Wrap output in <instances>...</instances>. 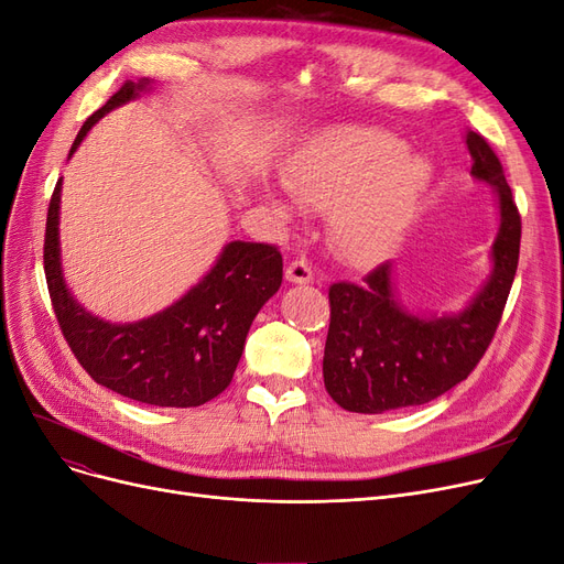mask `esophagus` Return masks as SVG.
Wrapping results in <instances>:
<instances>
[{
  "label": "esophagus",
  "mask_w": 564,
  "mask_h": 564,
  "mask_svg": "<svg viewBox=\"0 0 564 564\" xmlns=\"http://www.w3.org/2000/svg\"><path fill=\"white\" fill-rule=\"evenodd\" d=\"M285 279H288L290 283L306 285V283L314 281V269H311V262L304 260V258L293 260V262L288 264V269H285Z\"/></svg>",
  "instance_id": "obj_1"
}]
</instances>
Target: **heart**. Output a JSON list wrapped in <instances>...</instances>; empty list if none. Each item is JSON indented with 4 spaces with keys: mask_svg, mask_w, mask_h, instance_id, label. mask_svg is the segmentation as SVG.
<instances>
[{
    "mask_svg": "<svg viewBox=\"0 0 564 564\" xmlns=\"http://www.w3.org/2000/svg\"><path fill=\"white\" fill-rule=\"evenodd\" d=\"M288 191L311 208H332L329 237L358 267L381 260L402 237L432 185V164L404 153L381 128H327L311 134L283 166ZM283 212V204L271 197Z\"/></svg>",
    "mask_w": 564,
    "mask_h": 564,
    "instance_id": "1",
    "label": "heart"
}]
</instances>
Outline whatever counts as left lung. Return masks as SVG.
Returning a JSON list of instances; mask_svg holds the SVG:
<instances>
[{
    "instance_id": "8db88e82",
    "label": "left lung",
    "mask_w": 564,
    "mask_h": 564,
    "mask_svg": "<svg viewBox=\"0 0 564 564\" xmlns=\"http://www.w3.org/2000/svg\"><path fill=\"white\" fill-rule=\"evenodd\" d=\"M465 141L471 176L497 195L490 276L463 311L444 316L409 311L392 285L390 262L360 285L332 283L323 379L329 398L346 411L383 413L436 400L469 377L502 321L520 253V214L488 141L476 132Z\"/></svg>"
}]
</instances>
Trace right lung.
I'll return each mask as SVG.
<instances>
[{
    "mask_svg": "<svg viewBox=\"0 0 564 564\" xmlns=\"http://www.w3.org/2000/svg\"><path fill=\"white\" fill-rule=\"evenodd\" d=\"M149 90V78L124 83L83 122L69 158L99 118ZM59 195L62 178L48 206L44 269L59 329L80 367L99 386L141 404L187 409L218 398L235 377L253 318L281 288L279 248L229 241L204 279L172 306L134 323H109L83 308L65 283Z\"/></svg>",
    "mask_w": 564,
    "mask_h": 564,
    "instance_id": "1",
    "label": "right lung"
}]
</instances>
